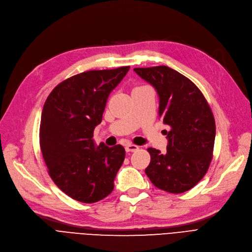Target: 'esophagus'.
Returning a JSON list of instances; mask_svg holds the SVG:
<instances>
[{"label": "esophagus", "mask_w": 252, "mask_h": 252, "mask_svg": "<svg viewBox=\"0 0 252 252\" xmlns=\"http://www.w3.org/2000/svg\"><path fill=\"white\" fill-rule=\"evenodd\" d=\"M137 150H139V146H137V145H135V144L128 143V144L126 145V151L127 153H129V152H135V151H137Z\"/></svg>", "instance_id": "1"}]
</instances>
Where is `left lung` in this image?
Instances as JSON below:
<instances>
[{
	"instance_id": "left-lung-1",
	"label": "left lung",
	"mask_w": 252,
	"mask_h": 252,
	"mask_svg": "<svg viewBox=\"0 0 252 252\" xmlns=\"http://www.w3.org/2000/svg\"><path fill=\"white\" fill-rule=\"evenodd\" d=\"M157 90L159 116L169 126L166 153L147 148L151 163L145 173L157 188L184 193L207 173L212 161L216 126L201 91L182 73L165 65L134 68Z\"/></svg>"
}]
</instances>
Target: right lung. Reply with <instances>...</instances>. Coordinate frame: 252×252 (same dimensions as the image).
<instances>
[{"label":"right lung","instance_id":"right-lung-1","mask_svg":"<svg viewBox=\"0 0 252 252\" xmlns=\"http://www.w3.org/2000/svg\"><path fill=\"white\" fill-rule=\"evenodd\" d=\"M129 66L89 70L56 86L41 113L39 142L53 182L74 200L92 203L107 197L126 157L120 144L93 140L111 91Z\"/></svg>","mask_w":252,"mask_h":252}]
</instances>
